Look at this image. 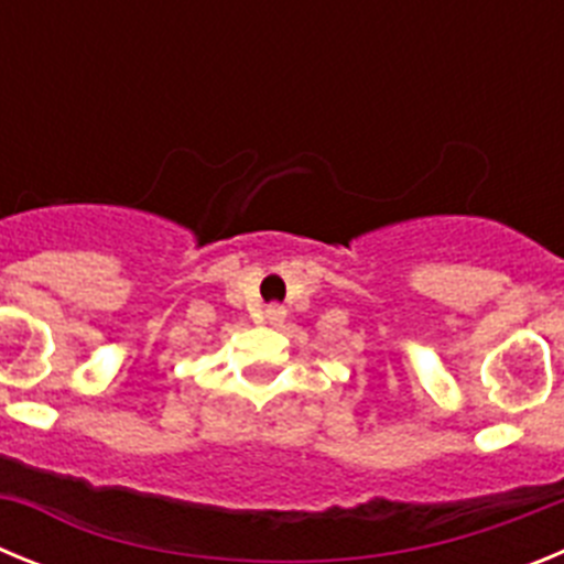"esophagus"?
I'll use <instances>...</instances> for the list:
<instances>
[{"mask_svg":"<svg viewBox=\"0 0 564 564\" xmlns=\"http://www.w3.org/2000/svg\"><path fill=\"white\" fill-rule=\"evenodd\" d=\"M265 318H268V322H271V325H276V322H282V318H285V311H282V307H279V305H271L265 311Z\"/></svg>","mask_w":564,"mask_h":564,"instance_id":"1","label":"esophagus"}]
</instances>
